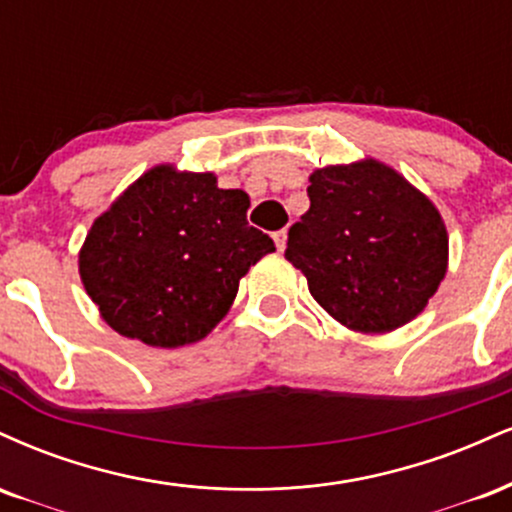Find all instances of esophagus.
<instances>
[{"label":"esophagus","instance_id":"1","mask_svg":"<svg viewBox=\"0 0 512 512\" xmlns=\"http://www.w3.org/2000/svg\"><path fill=\"white\" fill-rule=\"evenodd\" d=\"M273 239H275V246H278V251H285V246H287V230L273 232Z\"/></svg>","mask_w":512,"mask_h":512}]
</instances>
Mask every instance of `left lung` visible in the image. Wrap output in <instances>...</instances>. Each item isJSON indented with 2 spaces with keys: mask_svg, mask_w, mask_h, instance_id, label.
Masks as SVG:
<instances>
[{
  "mask_svg": "<svg viewBox=\"0 0 512 512\" xmlns=\"http://www.w3.org/2000/svg\"><path fill=\"white\" fill-rule=\"evenodd\" d=\"M311 206L285 258L342 326L390 333L434 297L448 268V232L434 203L378 160L330 165L309 177Z\"/></svg>",
  "mask_w": 512,
  "mask_h": 512,
  "instance_id": "8db88e82",
  "label": "left lung"
}]
</instances>
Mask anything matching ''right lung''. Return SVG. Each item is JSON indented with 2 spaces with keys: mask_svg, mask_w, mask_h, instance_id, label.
<instances>
[{
  "mask_svg": "<svg viewBox=\"0 0 512 512\" xmlns=\"http://www.w3.org/2000/svg\"><path fill=\"white\" fill-rule=\"evenodd\" d=\"M249 196L210 172L158 165L90 227L78 273L100 316L150 347L203 340L230 311L246 270L275 251L246 222Z\"/></svg>",
  "mask_w": 512,
  "mask_h": 512,
  "instance_id": "add662e5",
  "label": "right lung"
}]
</instances>
